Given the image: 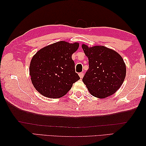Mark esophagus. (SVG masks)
<instances>
[{
  "mask_svg": "<svg viewBox=\"0 0 146 146\" xmlns=\"http://www.w3.org/2000/svg\"><path fill=\"white\" fill-rule=\"evenodd\" d=\"M83 75H84V73H83V72H81V73H79V76L80 77V78H82L83 77Z\"/></svg>",
  "mask_w": 146,
  "mask_h": 146,
  "instance_id": "obj_1",
  "label": "esophagus"
}]
</instances>
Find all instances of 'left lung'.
<instances>
[{
    "label": "left lung",
    "instance_id": "obj_1",
    "mask_svg": "<svg viewBox=\"0 0 146 146\" xmlns=\"http://www.w3.org/2000/svg\"><path fill=\"white\" fill-rule=\"evenodd\" d=\"M88 58L89 68L82 81L90 93L104 98L115 94L125 78L126 66L121 56L105 46L82 45Z\"/></svg>",
    "mask_w": 146,
    "mask_h": 146
}]
</instances>
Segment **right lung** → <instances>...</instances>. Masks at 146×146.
<instances>
[{
    "mask_svg": "<svg viewBox=\"0 0 146 146\" xmlns=\"http://www.w3.org/2000/svg\"><path fill=\"white\" fill-rule=\"evenodd\" d=\"M78 46L77 42L60 41L40 49L34 56L29 66L31 80L41 95L52 98L63 97L80 79L71 58Z\"/></svg>",
    "mask_w": 146,
    "mask_h": 146,
    "instance_id": "right-lung-1",
    "label": "right lung"
}]
</instances>
